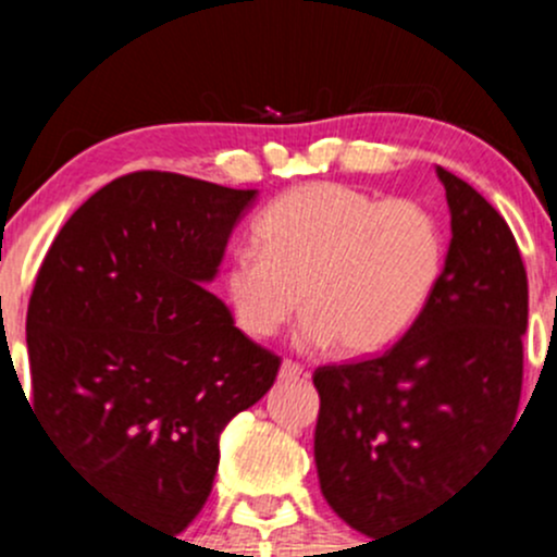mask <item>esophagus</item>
<instances>
[{"mask_svg": "<svg viewBox=\"0 0 557 557\" xmlns=\"http://www.w3.org/2000/svg\"><path fill=\"white\" fill-rule=\"evenodd\" d=\"M280 377L283 380H299L305 377V367L296 361H283V367H280Z\"/></svg>", "mask_w": 557, "mask_h": 557, "instance_id": "34e87169", "label": "esophagus"}]
</instances>
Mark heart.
I'll return each mask as SVG.
<instances>
[{
	"mask_svg": "<svg viewBox=\"0 0 557 557\" xmlns=\"http://www.w3.org/2000/svg\"><path fill=\"white\" fill-rule=\"evenodd\" d=\"M258 250H237L223 285L239 331L277 334L301 307V342H336L377 356L420 320L445 269L436 218L412 199H380L345 183H310L274 199L256 221Z\"/></svg>",
	"mask_w": 557,
	"mask_h": 557,
	"instance_id": "heart-1",
	"label": "heart"
}]
</instances>
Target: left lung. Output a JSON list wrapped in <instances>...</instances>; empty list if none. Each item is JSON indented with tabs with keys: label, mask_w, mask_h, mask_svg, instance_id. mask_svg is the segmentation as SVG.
<instances>
[{
	"label": "left lung",
	"mask_w": 557,
	"mask_h": 557,
	"mask_svg": "<svg viewBox=\"0 0 557 557\" xmlns=\"http://www.w3.org/2000/svg\"><path fill=\"white\" fill-rule=\"evenodd\" d=\"M453 239L418 323L383 356L318 367L314 463L329 507L377 539L460 491L512 431L528 277L507 221L436 166Z\"/></svg>",
	"instance_id": "1"
}]
</instances>
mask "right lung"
Here are the masks:
<instances>
[{"label": "right lung", "instance_id": "obj_1", "mask_svg": "<svg viewBox=\"0 0 557 557\" xmlns=\"http://www.w3.org/2000/svg\"><path fill=\"white\" fill-rule=\"evenodd\" d=\"M252 199L174 172L123 174L72 212L32 290L26 404L66 466L161 531L201 512L221 431L280 372L201 288Z\"/></svg>", "mask_w": 557, "mask_h": 557}]
</instances>
